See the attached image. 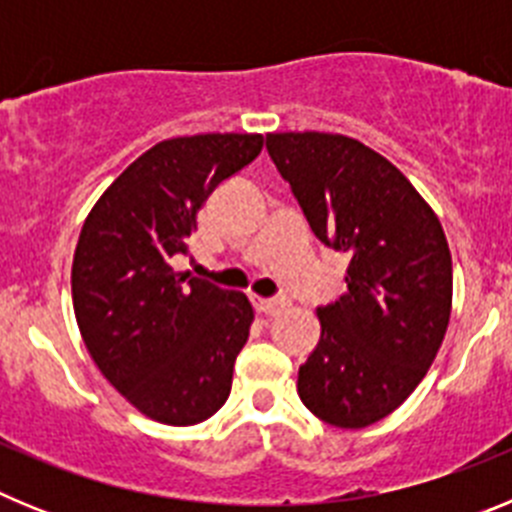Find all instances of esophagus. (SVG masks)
Here are the masks:
<instances>
[{
    "instance_id": "34e87169",
    "label": "esophagus",
    "mask_w": 512,
    "mask_h": 512,
    "mask_svg": "<svg viewBox=\"0 0 512 512\" xmlns=\"http://www.w3.org/2000/svg\"><path fill=\"white\" fill-rule=\"evenodd\" d=\"M253 307L264 315H279L287 307V300H266V297H253Z\"/></svg>"
}]
</instances>
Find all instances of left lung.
<instances>
[{
	"label": "left lung",
	"mask_w": 512,
	"mask_h": 512,
	"mask_svg": "<svg viewBox=\"0 0 512 512\" xmlns=\"http://www.w3.org/2000/svg\"><path fill=\"white\" fill-rule=\"evenodd\" d=\"M277 164L325 246L348 253V292L318 307L300 366L305 408L336 428L395 413L436 359L451 318V251L431 205L395 164L338 133H269Z\"/></svg>",
	"instance_id": "8db88e82"
}]
</instances>
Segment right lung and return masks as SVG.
Segmentation results:
<instances>
[{
    "instance_id": "add662e5",
    "label": "right lung",
    "mask_w": 512,
    "mask_h": 512,
    "mask_svg": "<svg viewBox=\"0 0 512 512\" xmlns=\"http://www.w3.org/2000/svg\"><path fill=\"white\" fill-rule=\"evenodd\" d=\"M264 148L205 133L148 148L84 220L71 266L76 323L104 379L146 418L194 425L223 408L253 307L243 292L174 271L212 189Z\"/></svg>"
}]
</instances>
